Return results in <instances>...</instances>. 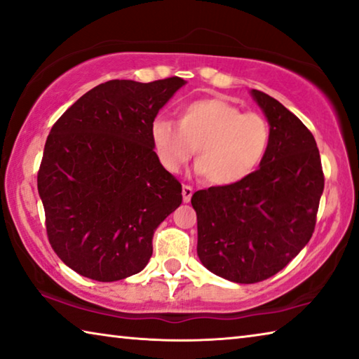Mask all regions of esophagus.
<instances>
[{
    "label": "esophagus",
    "instance_id": "esophagus-1",
    "mask_svg": "<svg viewBox=\"0 0 359 359\" xmlns=\"http://www.w3.org/2000/svg\"><path fill=\"white\" fill-rule=\"evenodd\" d=\"M182 196H184V203H190V199L193 196V187L190 185L182 187Z\"/></svg>",
    "mask_w": 359,
    "mask_h": 359
}]
</instances>
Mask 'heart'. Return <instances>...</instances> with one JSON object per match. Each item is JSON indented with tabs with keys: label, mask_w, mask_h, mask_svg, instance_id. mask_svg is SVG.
Instances as JSON below:
<instances>
[{
	"label": "heart",
	"mask_w": 359,
	"mask_h": 359,
	"mask_svg": "<svg viewBox=\"0 0 359 359\" xmlns=\"http://www.w3.org/2000/svg\"><path fill=\"white\" fill-rule=\"evenodd\" d=\"M150 139L168 172H179L196 149L198 172L212 185H231L250 175L263 160L271 126L259 114H242L228 100L204 98L182 109L179 123L155 118Z\"/></svg>",
	"instance_id": "b5f03b06"
}]
</instances>
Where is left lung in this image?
<instances>
[{
	"label": "left lung",
	"instance_id": "1",
	"mask_svg": "<svg viewBox=\"0 0 359 359\" xmlns=\"http://www.w3.org/2000/svg\"><path fill=\"white\" fill-rule=\"evenodd\" d=\"M271 126L259 168L191 196L198 257L215 276L257 283L282 271L311 241L325 175L307 126L272 96L252 90Z\"/></svg>",
	"mask_w": 359,
	"mask_h": 359
}]
</instances>
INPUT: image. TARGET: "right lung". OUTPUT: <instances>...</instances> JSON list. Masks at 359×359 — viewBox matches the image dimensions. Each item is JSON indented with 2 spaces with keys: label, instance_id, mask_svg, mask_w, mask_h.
I'll use <instances>...</instances> for the list:
<instances>
[{
  "label": "right lung",
  "instance_id": "add662e5",
  "mask_svg": "<svg viewBox=\"0 0 359 359\" xmlns=\"http://www.w3.org/2000/svg\"><path fill=\"white\" fill-rule=\"evenodd\" d=\"M180 77L109 81L81 96L47 136L38 172L47 238L66 266L98 282L135 276L182 185L154 150L150 126Z\"/></svg>",
  "mask_w": 359,
  "mask_h": 359
}]
</instances>
